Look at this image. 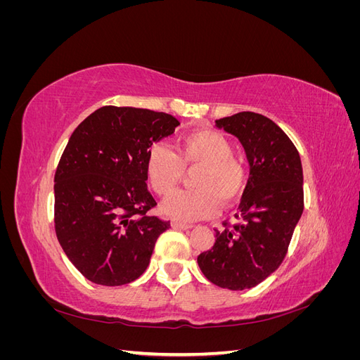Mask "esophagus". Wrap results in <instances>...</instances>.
Returning <instances> with one entry per match:
<instances>
[{"instance_id":"1","label":"esophagus","mask_w":360,"mask_h":360,"mask_svg":"<svg viewBox=\"0 0 360 360\" xmlns=\"http://www.w3.org/2000/svg\"><path fill=\"white\" fill-rule=\"evenodd\" d=\"M171 226L177 228V230H191V228H192L191 224H184V222H179V221H172Z\"/></svg>"}]
</instances>
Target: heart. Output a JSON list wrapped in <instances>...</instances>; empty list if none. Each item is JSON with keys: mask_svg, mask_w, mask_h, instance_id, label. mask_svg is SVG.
<instances>
[{"mask_svg": "<svg viewBox=\"0 0 360 360\" xmlns=\"http://www.w3.org/2000/svg\"><path fill=\"white\" fill-rule=\"evenodd\" d=\"M234 147L224 134L213 129L193 130L177 139L176 153L167 144H153L146 159V174L150 186L158 195L175 188L184 169L200 166L194 176L195 191H181L169 195L162 210L172 219L198 221L213 217L225 205L242 198L248 186V171L233 156Z\"/></svg>", "mask_w": 360, "mask_h": 360, "instance_id": "1", "label": "heart"}]
</instances>
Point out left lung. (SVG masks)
<instances>
[{"label":"left lung","mask_w":360,"mask_h":360,"mask_svg":"<svg viewBox=\"0 0 360 360\" xmlns=\"http://www.w3.org/2000/svg\"><path fill=\"white\" fill-rule=\"evenodd\" d=\"M240 141L249 162L248 186L238 224L216 230L212 249L198 255L204 276L214 285L246 290L281 266L303 213V171L297 148L276 123L255 112L216 120Z\"/></svg>","instance_id":"left-lung-1"}]
</instances>
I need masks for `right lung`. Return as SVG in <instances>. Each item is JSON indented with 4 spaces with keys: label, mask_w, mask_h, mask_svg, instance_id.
<instances>
[{
    "label": "right lung",
    "mask_w": 360,
    "mask_h": 360,
    "mask_svg": "<svg viewBox=\"0 0 360 360\" xmlns=\"http://www.w3.org/2000/svg\"><path fill=\"white\" fill-rule=\"evenodd\" d=\"M180 124L143 108L102 106L75 129L56 171L53 222L64 254L94 284L138 279L158 237L169 228L148 212L150 147Z\"/></svg>",
    "instance_id": "right-lung-1"
}]
</instances>
